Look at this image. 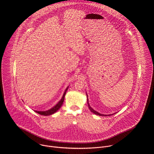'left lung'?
I'll return each instance as SVG.
<instances>
[{
    "instance_id": "8db88e82",
    "label": "left lung",
    "mask_w": 154,
    "mask_h": 154,
    "mask_svg": "<svg viewBox=\"0 0 154 154\" xmlns=\"http://www.w3.org/2000/svg\"><path fill=\"white\" fill-rule=\"evenodd\" d=\"M87 97H88V95H87ZM87 103H88V107H89V110H91V112H92L93 113H94L95 114H97V115H98V116H111V114H109V115H104V114H100V113H99V112H97L96 111H95L94 110H93L91 107V106H89V103H88V99L87 98ZM114 114H111V115H113Z\"/></svg>"
}]
</instances>
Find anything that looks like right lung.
<instances>
[{
	"instance_id": "add662e5",
	"label": "right lung",
	"mask_w": 154,
	"mask_h": 154,
	"mask_svg": "<svg viewBox=\"0 0 154 154\" xmlns=\"http://www.w3.org/2000/svg\"><path fill=\"white\" fill-rule=\"evenodd\" d=\"M68 89V87L66 88L64 94H63V95L62 97V98L61 99V100L53 108H51L50 110H47V111H35L36 112L41 114V115H43V116H49V115H51L52 114H54L55 112H56L57 110H59L61 106H62L63 104V103L64 101V100H65V94H66V91Z\"/></svg>"
}]
</instances>
